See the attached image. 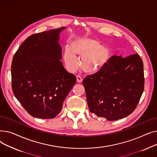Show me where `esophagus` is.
I'll list each match as a JSON object with an SVG mask.
<instances>
[{"instance_id":"1","label":"esophagus","mask_w":157,"mask_h":157,"mask_svg":"<svg viewBox=\"0 0 157 157\" xmlns=\"http://www.w3.org/2000/svg\"><path fill=\"white\" fill-rule=\"evenodd\" d=\"M76 79H77V82L78 83H81L82 81H83V79L80 76H76Z\"/></svg>"}]
</instances>
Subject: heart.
Masks as SVG:
<instances>
[{
  "label": "heart",
  "instance_id": "heart-1",
  "mask_svg": "<svg viewBox=\"0 0 157 157\" xmlns=\"http://www.w3.org/2000/svg\"><path fill=\"white\" fill-rule=\"evenodd\" d=\"M71 47L64 48L63 60L66 67L72 72L76 71L79 65L78 56L82 59V69L89 74L101 71L108 63L111 56V52L108 48L91 37L75 38L71 42Z\"/></svg>",
  "mask_w": 157,
  "mask_h": 157
}]
</instances>
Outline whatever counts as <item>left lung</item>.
I'll list each match as a JSON object with an SVG mask.
<instances>
[{
	"label": "left lung",
	"instance_id": "8db88e82",
	"mask_svg": "<svg viewBox=\"0 0 157 157\" xmlns=\"http://www.w3.org/2000/svg\"><path fill=\"white\" fill-rule=\"evenodd\" d=\"M90 111L108 121L132 113L144 88L143 62L139 55L111 56L98 72L83 81Z\"/></svg>",
	"mask_w": 157,
	"mask_h": 157
}]
</instances>
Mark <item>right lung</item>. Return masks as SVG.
I'll list each match as a JSON object with an SVG mask.
<instances>
[{
    "instance_id": "add662e5",
    "label": "right lung",
    "mask_w": 157,
    "mask_h": 157,
    "mask_svg": "<svg viewBox=\"0 0 157 157\" xmlns=\"http://www.w3.org/2000/svg\"><path fill=\"white\" fill-rule=\"evenodd\" d=\"M65 27L27 37L15 53L11 64L13 94L31 116L52 119L63 103L76 78L62 65L59 34Z\"/></svg>"
}]
</instances>
